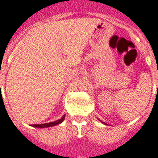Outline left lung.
I'll return each mask as SVG.
<instances>
[{"instance_id":"left-lung-1","label":"left lung","mask_w":158,"mask_h":158,"mask_svg":"<svg viewBox=\"0 0 158 158\" xmlns=\"http://www.w3.org/2000/svg\"><path fill=\"white\" fill-rule=\"evenodd\" d=\"M100 121H101V120H100ZM101 122H102V121H101ZM102 123H104V124H106V123H103V122H102Z\"/></svg>"}]
</instances>
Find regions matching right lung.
Returning <instances> with one entry per match:
<instances>
[{"label":"right lung","instance_id":"1","mask_svg":"<svg viewBox=\"0 0 158 158\" xmlns=\"http://www.w3.org/2000/svg\"><path fill=\"white\" fill-rule=\"evenodd\" d=\"M65 119V114L61 118L58 120L56 121H54V122L51 123H41V124H32L31 126L33 127H35V128H40V129H44V128H49V127H53V126L57 125V124H60L61 123H62Z\"/></svg>","mask_w":158,"mask_h":158}]
</instances>
